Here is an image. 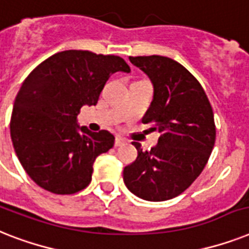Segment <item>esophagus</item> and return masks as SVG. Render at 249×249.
Listing matches in <instances>:
<instances>
[{"instance_id":"obj_1","label":"esophagus","mask_w":249,"mask_h":249,"mask_svg":"<svg viewBox=\"0 0 249 249\" xmlns=\"http://www.w3.org/2000/svg\"><path fill=\"white\" fill-rule=\"evenodd\" d=\"M125 143H126V141L124 138H121V137H116V139H115V147H121Z\"/></svg>"}]
</instances>
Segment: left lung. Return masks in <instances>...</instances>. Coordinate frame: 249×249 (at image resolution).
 <instances>
[{
  "label": "left lung",
  "mask_w": 249,
  "mask_h": 249,
  "mask_svg": "<svg viewBox=\"0 0 249 249\" xmlns=\"http://www.w3.org/2000/svg\"><path fill=\"white\" fill-rule=\"evenodd\" d=\"M153 84V101L142 121L153 124L159 143L143 152L123 177L129 191L145 201H167L181 195L199 177L216 139L213 112L197 79L181 64L163 56L129 57Z\"/></svg>",
  "instance_id": "obj_1"
}]
</instances>
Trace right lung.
Instances as JSON below:
<instances>
[{
	"mask_svg": "<svg viewBox=\"0 0 249 249\" xmlns=\"http://www.w3.org/2000/svg\"><path fill=\"white\" fill-rule=\"evenodd\" d=\"M130 68L119 56L69 50L40 62L14 102L10 134L21 166L54 195H74L92 180L93 163L114 147L110 131L76 124L84 105H97L114 72Z\"/></svg>",
	"mask_w": 249,
	"mask_h": 249,
	"instance_id": "add662e5",
	"label": "right lung"
}]
</instances>
